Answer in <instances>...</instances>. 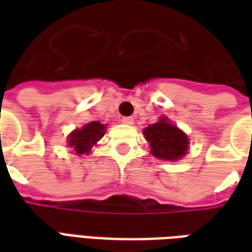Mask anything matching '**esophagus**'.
<instances>
[{
	"label": "esophagus",
	"instance_id": "esophagus-1",
	"mask_svg": "<svg viewBox=\"0 0 252 252\" xmlns=\"http://www.w3.org/2000/svg\"><path fill=\"white\" fill-rule=\"evenodd\" d=\"M123 123L126 124V126H132L133 124V117H123Z\"/></svg>",
	"mask_w": 252,
	"mask_h": 252
}]
</instances>
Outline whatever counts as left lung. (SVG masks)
I'll list each match as a JSON object with an SVG mask.
<instances>
[{"instance_id": "8db88e82", "label": "left lung", "mask_w": 252, "mask_h": 252, "mask_svg": "<svg viewBox=\"0 0 252 252\" xmlns=\"http://www.w3.org/2000/svg\"><path fill=\"white\" fill-rule=\"evenodd\" d=\"M143 133L151 146V153L157 158L178 160L188 153L189 139L178 126L170 124L167 117H160L158 123L144 128Z\"/></svg>"}]
</instances>
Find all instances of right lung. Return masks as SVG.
Segmentation results:
<instances>
[{"label": "right lung", "instance_id": "1", "mask_svg": "<svg viewBox=\"0 0 252 252\" xmlns=\"http://www.w3.org/2000/svg\"><path fill=\"white\" fill-rule=\"evenodd\" d=\"M105 128L106 126L99 121H92L68 135V146L74 148V153L77 155L90 154L92 147L105 135Z\"/></svg>", "mask_w": 252, "mask_h": 252}]
</instances>
